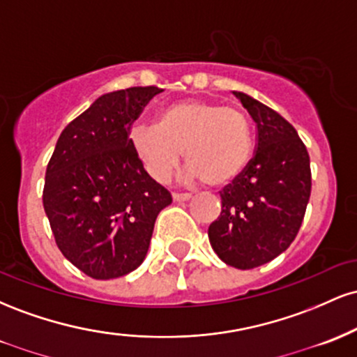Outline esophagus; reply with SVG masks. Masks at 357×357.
<instances>
[{
    "instance_id": "obj_1",
    "label": "esophagus",
    "mask_w": 357,
    "mask_h": 357,
    "mask_svg": "<svg viewBox=\"0 0 357 357\" xmlns=\"http://www.w3.org/2000/svg\"><path fill=\"white\" fill-rule=\"evenodd\" d=\"M191 198H192L191 192H173V199L178 203L188 202V199H191Z\"/></svg>"
}]
</instances>
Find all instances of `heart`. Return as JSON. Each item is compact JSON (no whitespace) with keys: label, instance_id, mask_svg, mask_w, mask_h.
<instances>
[{"label":"heart","instance_id":"heart-1","mask_svg":"<svg viewBox=\"0 0 357 357\" xmlns=\"http://www.w3.org/2000/svg\"><path fill=\"white\" fill-rule=\"evenodd\" d=\"M132 151L155 181L171 178L186 153L192 176L208 186L235 181L252 158L248 119L238 107L202 99H183L161 109L155 124L129 130Z\"/></svg>","mask_w":357,"mask_h":357}]
</instances>
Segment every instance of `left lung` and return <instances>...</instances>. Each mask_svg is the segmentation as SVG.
I'll use <instances>...</instances> for the list:
<instances>
[{"mask_svg": "<svg viewBox=\"0 0 357 357\" xmlns=\"http://www.w3.org/2000/svg\"><path fill=\"white\" fill-rule=\"evenodd\" d=\"M257 126V151L220 191L221 213L208 228L215 253L230 267L268 264L290 247L310 198V159L292 124L243 92H233Z\"/></svg>", "mask_w": 357, "mask_h": 357, "instance_id": "obj_1", "label": "left lung"}]
</instances>
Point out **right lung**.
Instances as JSON below:
<instances>
[{
  "label": "right lung",
  "instance_id": "add662e5",
  "mask_svg": "<svg viewBox=\"0 0 357 357\" xmlns=\"http://www.w3.org/2000/svg\"><path fill=\"white\" fill-rule=\"evenodd\" d=\"M158 87L100 96L61 130L43 188L56 247L85 275L109 280L144 261L159 211L171 192L155 183L129 142V130Z\"/></svg>",
  "mask_w": 357,
  "mask_h": 357
}]
</instances>
